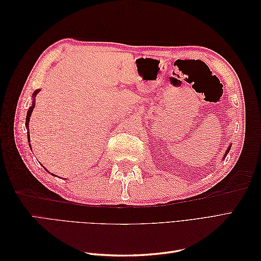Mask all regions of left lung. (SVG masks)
Here are the masks:
<instances>
[{
  "label": "left lung",
  "mask_w": 261,
  "mask_h": 261,
  "mask_svg": "<svg viewBox=\"0 0 261 261\" xmlns=\"http://www.w3.org/2000/svg\"><path fill=\"white\" fill-rule=\"evenodd\" d=\"M231 147H232V146H231V145H230V146H228V147H227V149H226V151H225V153H224V154H223V156H222V159H223V160H224V159H225V156H226V154H227V153H228V151H230V150H231Z\"/></svg>",
  "instance_id": "1"
}]
</instances>
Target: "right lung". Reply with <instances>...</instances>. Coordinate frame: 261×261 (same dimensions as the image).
<instances>
[{
	"mask_svg": "<svg viewBox=\"0 0 261 261\" xmlns=\"http://www.w3.org/2000/svg\"><path fill=\"white\" fill-rule=\"evenodd\" d=\"M39 91H40V89H37L36 91H34V93H33V105L30 106V108L28 109V112H27V116H26V128H27V135H28V143L30 141V135H29V121H30V117H31V113H33V111H34V109H35V106H36V96L37 94L39 93ZM29 147H30V149H31V145H30V143H29ZM44 168V167H43ZM45 169V168H44ZM45 171H48L45 169ZM49 172V171H48ZM51 175H53V176H57L55 174H53V173H51V172H49Z\"/></svg>",
	"mask_w": 261,
	"mask_h": 261,
	"instance_id": "add662e5",
	"label": "right lung"
}]
</instances>
